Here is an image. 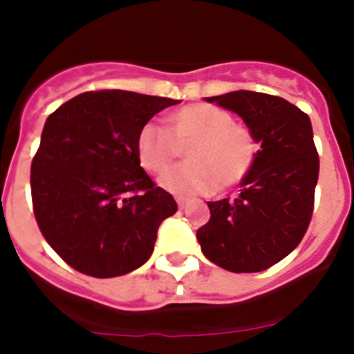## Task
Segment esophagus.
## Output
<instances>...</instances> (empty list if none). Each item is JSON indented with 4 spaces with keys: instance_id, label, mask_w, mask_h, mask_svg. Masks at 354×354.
<instances>
[{
    "instance_id": "obj_1",
    "label": "esophagus",
    "mask_w": 354,
    "mask_h": 354,
    "mask_svg": "<svg viewBox=\"0 0 354 354\" xmlns=\"http://www.w3.org/2000/svg\"><path fill=\"white\" fill-rule=\"evenodd\" d=\"M176 202H178V207H180V209H185V207L189 205V200H185V198H178Z\"/></svg>"
}]
</instances>
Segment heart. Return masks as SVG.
Wrapping results in <instances>:
<instances>
[{"mask_svg":"<svg viewBox=\"0 0 354 354\" xmlns=\"http://www.w3.org/2000/svg\"><path fill=\"white\" fill-rule=\"evenodd\" d=\"M189 147L187 165L160 178L161 189L174 196L211 194L235 187L252 172L259 154L253 132L233 121L227 110L215 104H187L169 115V132L147 122L136 136L139 165L150 174H161Z\"/></svg>","mask_w":354,"mask_h":354,"instance_id":"heart-1","label":"heart"}]
</instances>
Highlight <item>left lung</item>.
I'll list each match as a JSON object with an SVG mask.
<instances>
[{
	"label": "left lung",
	"instance_id": "1",
	"mask_svg": "<svg viewBox=\"0 0 354 354\" xmlns=\"http://www.w3.org/2000/svg\"><path fill=\"white\" fill-rule=\"evenodd\" d=\"M246 122L261 145L235 200L207 202L209 222L196 232L211 263L235 274L263 272L301 242L313 216L319 158L307 113L257 91L205 97Z\"/></svg>",
	"mask_w": 354,
	"mask_h": 354
}]
</instances>
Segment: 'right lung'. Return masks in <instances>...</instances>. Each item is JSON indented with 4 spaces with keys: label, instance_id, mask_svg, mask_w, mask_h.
<instances>
[{
    "label": "right lung",
    "instance_id": "add662e5",
    "mask_svg": "<svg viewBox=\"0 0 354 354\" xmlns=\"http://www.w3.org/2000/svg\"><path fill=\"white\" fill-rule=\"evenodd\" d=\"M178 102L86 91L47 118L30 165L32 209L41 235L71 268L118 277L149 261L158 227L178 205L139 165L136 136Z\"/></svg>",
    "mask_w": 354,
    "mask_h": 354
}]
</instances>
